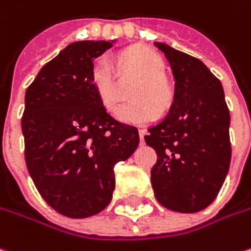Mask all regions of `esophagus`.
<instances>
[{"label":"esophagus","mask_w":251,"mask_h":251,"mask_svg":"<svg viewBox=\"0 0 251 251\" xmlns=\"http://www.w3.org/2000/svg\"><path fill=\"white\" fill-rule=\"evenodd\" d=\"M145 135H146V130L145 129H139V136H140V142L145 140Z\"/></svg>","instance_id":"obj_1"}]
</instances>
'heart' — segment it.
<instances>
[{
  "mask_svg": "<svg viewBox=\"0 0 251 251\" xmlns=\"http://www.w3.org/2000/svg\"><path fill=\"white\" fill-rule=\"evenodd\" d=\"M126 57L143 74V78L132 91V97L136 100L121 106L118 118L126 124L147 125L158 116V108H167L173 100L171 87L163 77L166 64L160 54L147 48L130 50ZM91 81L102 105L108 111H115L119 104V93L114 64L108 57H100L95 61Z\"/></svg>",
  "mask_w": 251,
  "mask_h": 251,
  "instance_id": "heart-1",
  "label": "heart"
}]
</instances>
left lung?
<instances>
[{"label": "left lung", "mask_w": 251, "mask_h": 251, "mask_svg": "<svg viewBox=\"0 0 251 251\" xmlns=\"http://www.w3.org/2000/svg\"><path fill=\"white\" fill-rule=\"evenodd\" d=\"M154 46L169 60L176 84L169 114L145 136L157 153L151 187L164 208L198 212L216 198L230 166L224 87L201 60L166 43Z\"/></svg>", "instance_id": "1"}]
</instances>
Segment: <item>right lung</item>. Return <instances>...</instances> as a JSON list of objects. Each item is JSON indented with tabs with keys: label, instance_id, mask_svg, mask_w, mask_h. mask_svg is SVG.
Segmentation results:
<instances>
[{
	"label": "right lung",
	"instance_id": "right-lung-1",
	"mask_svg": "<svg viewBox=\"0 0 251 251\" xmlns=\"http://www.w3.org/2000/svg\"><path fill=\"white\" fill-rule=\"evenodd\" d=\"M115 40H81L63 49L25 93V160L42 198L69 218H88L108 206L114 167L139 145L135 126L106 112L91 81L94 60Z\"/></svg>",
	"mask_w": 251,
	"mask_h": 251
}]
</instances>
